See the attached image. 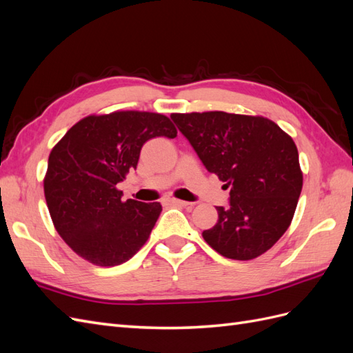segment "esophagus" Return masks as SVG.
Wrapping results in <instances>:
<instances>
[{"instance_id":"obj_1","label":"esophagus","mask_w":353,"mask_h":353,"mask_svg":"<svg viewBox=\"0 0 353 353\" xmlns=\"http://www.w3.org/2000/svg\"><path fill=\"white\" fill-rule=\"evenodd\" d=\"M163 201L166 203V205H170V206H188L190 205L188 201L179 200V199H175V197H166Z\"/></svg>"}]
</instances>
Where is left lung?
Here are the masks:
<instances>
[{
	"label": "left lung",
	"instance_id": "8db88e82",
	"mask_svg": "<svg viewBox=\"0 0 353 353\" xmlns=\"http://www.w3.org/2000/svg\"><path fill=\"white\" fill-rule=\"evenodd\" d=\"M209 172L230 188V206L203 231L213 250L250 261L270 250L290 227L303 185L293 138L263 116L227 112L172 113Z\"/></svg>",
	"mask_w": 353,
	"mask_h": 353
}]
</instances>
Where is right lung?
Returning <instances> with one entry per match:
<instances>
[{"label": "right lung", "mask_w": 353, "mask_h": 353, "mask_svg": "<svg viewBox=\"0 0 353 353\" xmlns=\"http://www.w3.org/2000/svg\"><path fill=\"white\" fill-rule=\"evenodd\" d=\"M176 134L165 114L116 110L83 117L52 147L44 176L48 212L59 236L82 259L121 265L145 244L162 205L123 201L116 185L137 168L147 140Z\"/></svg>", "instance_id": "add662e5"}]
</instances>
